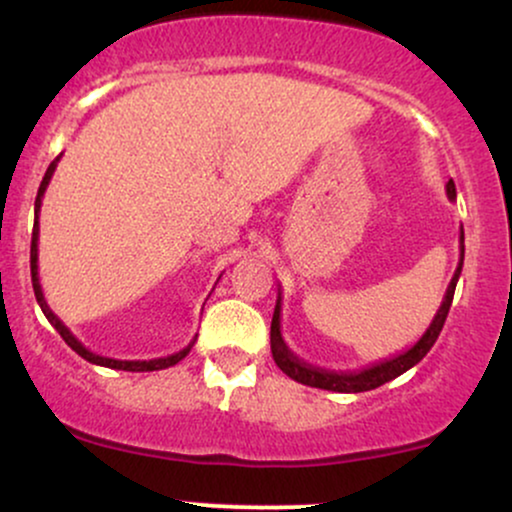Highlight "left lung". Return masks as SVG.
<instances>
[{
  "label": "left lung",
  "mask_w": 512,
  "mask_h": 512,
  "mask_svg": "<svg viewBox=\"0 0 512 512\" xmlns=\"http://www.w3.org/2000/svg\"><path fill=\"white\" fill-rule=\"evenodd\" d=\"M445 192H448L450 202H455V182H448L445 185ZM462 262H464V231H460V262H457L455 274H452L448 291H445L443 303H440L436 317L431 320L428 330L421 334V339L414 346H409L407 351L402 354L392 356V358H383L378 363H370L366 368L358 370H325V368H315L310 363H305L303 358H298L293 351L286 346L284 337H281V293L276 296V305H274V317H272V332H269V342H272V356L276 361V366L284 370L291 380L296 383L310 385V387H320V390H330V392H368L375 390V387L390 383L395 380L397 375L407 373L409 368H414L416 363L424 358L431 346L436 344L440 330L445 325V317L450 313L452 305V296H455V286L457 279L462 274Z\"/></svg>",
  "instance_id": "obj_1"
}]
</instances>
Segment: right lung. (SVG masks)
Wrapping results in <instances>:
<instances>
[{
  "mask_svg": "<svg viewBox=\"0 0 512 512\" xmlns=\"http://www.w3.org/2000/svg\"><path fill=\"white\" fill-rule=\"evenodd\" d=\"M62 154L55 158V161L50 163L48 170H45V178L40 182L38 187V197H35V223H33V238H31V281H33V291H35V301H38L40 310H43L45 317H48V322L52 327H55L57 332H60V337L67 342L72 349L79 354L81 358H86L88 363H96V366H105V368H115V370H132V373H146V370H163V368H170L175 366V363L182 361L187 354H190V349L195 346V339H192L190 344L185 346V349L175 351V354L170 356H161V358H149V361H120V358H108V356H101V354H93L91 349H86L84 344L79 342V339L74 337L72 332H69V327L64 325V322L57 317L55 313L50 310L48 301H45L43 296V286H40V276H38V236H40V223H38V216H40V207H43V195L45 190H48L50 180H52V173H55L57 163H60Z\"/></svg>",
  "mask_w": 512,
  "mask_h": 512,
  "instance_id": "obj_1",
  "label": "right lung"
}]
</instances>
